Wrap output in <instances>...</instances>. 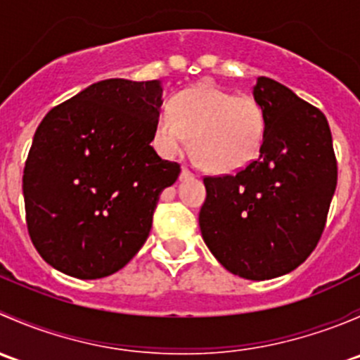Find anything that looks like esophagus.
Segmentation results:
<instances>
[{"mask_svg": "<svg viewBox=\"0 0 360 360\" xmlns=\"http://www.w3.org/2000/svg\"><path fill=\"white\" fill-rule=\"evenodd\" d=\"M195 174L191 172L190 169H186V167H183V170H181V176H179V179L181 181H186V179H191V177H193Z\"/></svg>", "mask_w": 360, "mask_h": 360, "instance_id": "1", "label": "esophagus"}]
</instances>
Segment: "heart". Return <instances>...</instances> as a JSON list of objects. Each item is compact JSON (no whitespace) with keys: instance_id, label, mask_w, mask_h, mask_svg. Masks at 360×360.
Listing matches in <instances>:
<instances>
[{"instance_id":"b5f03b06","label":"heart","mask_w":360,"mask_h":360,"mask_svg":"<svg viewBox=\"0 0 360 360\" xmlns=\"http://www.w3.org/2000/svg\"><path fill=\"white\" fill-rule=\"evenodd\" d=\"M188 137L193 157L214 172H238L259 155L266 137V112L252 96H235L214 83H198L177 92L169 111L160 112L153 146L174 158Z\"/></svg>"}]
</instances>
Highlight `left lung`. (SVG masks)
I'll return each instance as SVG.
<instances>
[{
	"instance_id": "left-lung-1",
	"label": "left lung",
	"mask_w": 360,
	"mask_h": 360,
	"mask_svg": "<svg viewBox=\"0 0 360 360\" xmlns=\"http://www.w3.org/2000/svg\"><path fill=\"white\" fill-rule=\"evenodd\" d=\"M266 112L259 158L233 176L205 177L198 223L217 261L242 278L268 281L300 266L317 245L338 165L324 112L275 79L252 89Z\"/></svg>"
}]
</instances>
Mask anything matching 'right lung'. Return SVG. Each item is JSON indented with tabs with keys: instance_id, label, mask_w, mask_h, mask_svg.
Listing matches in <instances>:
<instances>
[{
	"instance_id": "obj_1",
	"label": "right lung",
	"mask_w": 360,
	"mask_h": 360,
	"mask_svg": "<svg viewBox=\"0 0 360 360\" xmlns=\"http://www.w3.org/2000/svg\"><path fill=\"white\" fill-rule=\"evenodd\" d=\"M162 83L111 78L46 112L24 167L29 237L63 274L92 281L125 266L150 235L179 163L151 146Z\"/></svg>"
}]
</instances>
